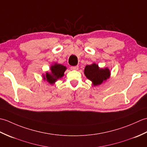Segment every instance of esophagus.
<instances>
[{
  "label": "esophagus",
  "instance_id": "1",
  "mask_svg": "<svg viewBox=\"0 0 147 147\" xmlns=\"http://www.w3.org/2000/svg\"><path fill=\"white\" fill-rule=\"evenodd\" d=\"M71 70H78V65H76V66H71Z\"/></svg>",
  "mask_w": 147,
  "mask_h": 147
}]
</instances>
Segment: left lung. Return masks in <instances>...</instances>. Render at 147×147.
<instances>
[{
	"mask_svg": "<svg viewBox=\"0 0 147 147\" xmlns=\"http://www.w3.org/2000/svg\"><path fill=\"white\" fill-rule=\"evenodd\" d=\"M84 73L87 78L91 80L95 86L100 85L110 76V71L109 69H100L96 64L87 65Z\"/></svg>",
	"mask_w": 147,
	"mask_h": 147,
	"instance_id": "1",
	"label": "left lung"
}]
</instances>
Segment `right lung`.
<instances>
[{
    "instance_id": "1",
    "label": "right lung",
    "mask_w": 147,
    "mask_h": 147,
    "mask_svg": "<svg viewBox=\"0 0 147 147\" xmlns=\"http://www.w3.org/2000/svg\"><path fill=\"white\" fill-rule=\"evenodd\" d=\"M51 69V73H47L46 76H43V79L47 81L51 84H52L56 82V80L64 76V73L66 69V67L63 65L55 64L54 65H52Z\"/></svg>"
}]
</instances>
